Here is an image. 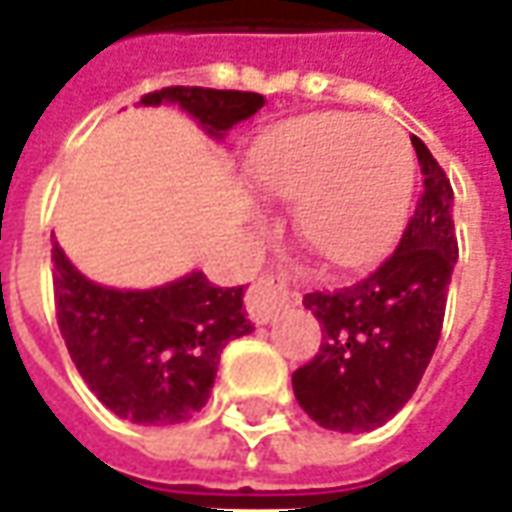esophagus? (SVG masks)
Returning a JSON list of instances; mask_svg holds the SVG:
<instances>
[{
    "label": "esophagus",
    "instance_id": "obj_1",
    "mask_svg": "<svg viewBox=\"0 0 512 512\" xmlns=\"http://www.w3.org/2000/svg\"><path fill=\"white\" fill-rule=\"evenodd\" d=\"M291 303L289 277L280 269H269L257 277L252 289L246 294V311L255 323H269L277 317V311Z\"/></svg>",
    "mask_w": 512,
    "mask_h": 512
}]
</instances>
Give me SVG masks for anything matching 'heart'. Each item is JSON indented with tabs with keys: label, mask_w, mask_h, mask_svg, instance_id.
Listing matches in <instances>:
<instances>
[{
	"label": "heart",
	"mask_w": 512,
	"mask_h": 512,
	"mask_svg": "<svg viewBox=\"0 0 512 512\" xmlns=\"http://www.w3.org/2000/svg\"><path fill=\"white\" fill-rule=\"evenodd\" d=\"M252 178L277 201H297L294 226L317 257L360 266L397 235L414 189V150L397 124L314 113L257 144Z\"/></svg>",
	"instance_id": "obj_1"
}]
</instances>
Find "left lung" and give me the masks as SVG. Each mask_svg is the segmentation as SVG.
Wrapping results in <instances>:
<instances>
[{"label": "left lung", "mask_w": 512, "mask_h": 512, "mask_svg": "<svg viewBox=\"0 0 512 512\" xmlns=\"http://www.w3.org/2000/svg\"><path fill=\"white\" fill-rule=\"evenodd\" d=\"M411 144L425 192L397 252L354 286L303 297L323 340L314 360L291 374V388L300 408L328 431H374L397 416L414 397L442 334L459 257L453 189L431 150L416 135Z\"/></svg>", "instance_id": "left-lung-1"}]
</instances>
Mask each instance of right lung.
Returning a JSON list of instances; mask_svg holds the SVG:
<instances>
[{
  "mask_svg": "<svg viewBox=\"0 0 512 512\" xmlns=\"http://www.w3.org/2000/svg\"><path fill=\"white\" fill-rule=\"evenodd\" d=\"M175 101L221 138L266 104L260 93L164 87L141 104ZM56 320L81 379L115 416L138 425H178L201 411L215 385L221 351L252 331L243 286L221 289L192 272L161 289L98 286L53 243Z\"/></svg>",
  "mask_w": 512,
  "mask_h": 512,
  "instance_id": "obj_1",
  "label": "right lung"
}]
</instances>
